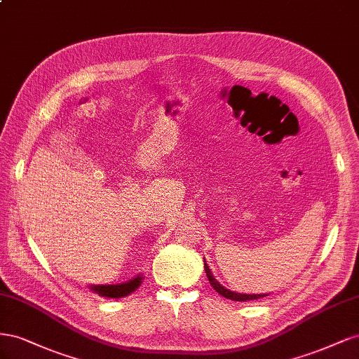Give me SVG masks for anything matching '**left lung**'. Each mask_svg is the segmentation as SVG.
Returning a JSON list of instances; mask_svg holds the SVG:
<instances>
[{"instance_id": "1", "label": "left lung", "mask_w": 359, "mask_h": 359, "mask_svg": "<svg viewBox=\"0 0 359 359\" xmlns=\"http://www.w3.org/2000/svg\"><path fill=\"white\" fill-rule=\"evenodd\" d=\"M204 270H205V274H207V279H209L210 285L215 287V291L221 294L222 297L228 298V299H233V302H250V299H258V298L269 295V294H240V292L229 291V289H226L225 286H222L215 279V276L212 274V270H210L209 265H207L205 259H204Z\"/></svg>"}]
</instances>
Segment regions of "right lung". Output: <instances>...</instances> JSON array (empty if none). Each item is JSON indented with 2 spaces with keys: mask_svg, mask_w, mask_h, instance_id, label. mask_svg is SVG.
<instances>
[{
  "mask_svg": "<svg viewBox=\"0 0 359 359\" xmlns=\"http://www.w3.org/2000/svg\"><path fill=\"white\" fill-rule=\"evenodd\" d=\"M143 274H138L133 279L126 280L123 283H116V285H89V289L94 294H98L100 297H106V298H123L126 295L133 294L137 291L138 286L143 282Z\"/></svg>",
  "mask_w": 359,
  "mask_h": 359,
  "instance_id": "right-lung-1",
  "label": "right lung"
}]
</instances>
